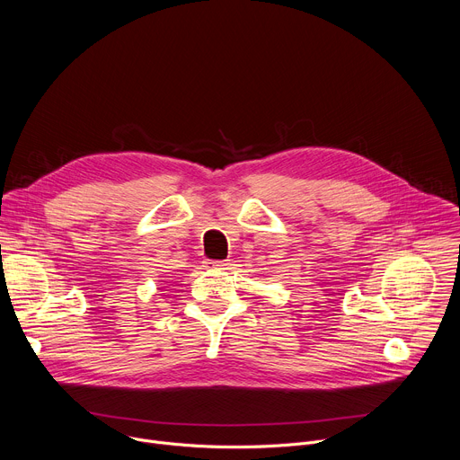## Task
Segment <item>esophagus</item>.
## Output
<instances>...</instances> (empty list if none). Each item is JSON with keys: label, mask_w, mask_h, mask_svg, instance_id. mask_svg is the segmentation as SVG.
Masks as SVG:
<instances>
[{"label": "esophagus", "mask_w": 460, "mask_h": 460, "mask_svg": "<svg viewBox=\"0 0 460 460\" xmlns=\"http://www.w3.org/2000/svg\"><path fill=\"white\" fill-rule=\"evenodd\" d=\"M229 266V260H208L206 261V268H211V270H227Z\"/></svg>", "instance_id": "1"}]
</instances>
